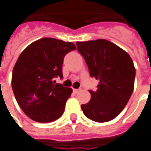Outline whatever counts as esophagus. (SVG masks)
<instances>
[{
  "label": "esophagus",
  "instance_id": "34e87169",
  "mask_svg": "<svg viewBox=\"0 0 151 151\" xmlns=\"http://www.w3.org/2000/svg\"><path fill=\"white\" fill-rule=\"evenodd\" d=\"M79 91H80V90H79V89H73V92L75 93V94H77Z\"/></svg>",
  "mask_w": 151,
  "mask_h": 151
}]
</instances>
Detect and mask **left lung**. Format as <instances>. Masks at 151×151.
Returning <instances> with one entry per match:
<instances>
[{
  "instance_id": "8db88e82",
  "label": "left lung",
  "mask_w": 151,
  "mask_h": 151,
  "mask_svg": "<svg viewBox=\"0 0 151 151\" xmlns=\"http://www.w3.org/2000/svg\"><path fill=\"white\" fill-rule=\"evenodd\" d=\"M90 76L99 81L91 99L81 105L83 113L96 122H107L120 114L134 90L135 69L127 52L104 39L77 42Z\"/></svg>"
}]
</instances>
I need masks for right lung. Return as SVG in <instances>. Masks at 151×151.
I'll use <instances>...</instances> for the list:
<instances>
[{"label":"right lung","mask_w":151,"mask_h":151,"mask_svg":"<svg viewBox=\"0 0 151 151\" xmlns=\"http://www.w3.org/2000/svg\"><path fill=\"white\" fill-rule=\"evenodd\" d=\"M76 49L71 42L45 37L20 55L12 72V90L21 110L33 120L46 123L62 116L72 90L54 80L63 77L64 57Z\"/></svg>","instance_id":"1"}]
</instances>
